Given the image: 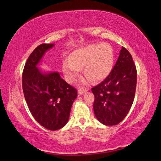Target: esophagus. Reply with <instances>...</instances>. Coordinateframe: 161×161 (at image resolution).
I'll return each mask as SVG.
<instances>
[{
	"label": "esophagus",
	"mask_w": 161,
	"mask_h": 161,
	"mask_svg": "<svg viewBox=\"0 0 161 161\" xmlns=\"http://www.w3.org/2000/svg\"><path fill=\"white\" fill-rule=\"evenodd\" d=\"M87 91H88V89L79 88V89H78V94H79V95H82V94H85V92H87Z\"/></svg>",
	"instance_id": "esophagus-1"
}]
</instances>
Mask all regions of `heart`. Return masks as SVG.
<instances>
[{
  "mask_svg": "<svg viewBox=\"0 0 161 161\" xmlns=\"http://www.w3.org/2000/svg\"><path fill=\"white\" fill-rule=\"evenodd\" d=\"M113 62L114 52L109 45L92 44L76 49L70 57L64 59L63 69L68 83L76 80L83 66L85 73L87 74L84 82L87 83L92 78L94 81H99L108 76Z\"/></svg>",
  "mask_w": 161,
  "mask_h": 161,
  "instance_id": "b5f03b06",
  "label": "heart"
}]
</instances>
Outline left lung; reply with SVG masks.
Returning a JSON list of instances; mask_svg holds the SVG:
<instances>
[{
    "label": "left lung",
    "mask_w": 161,
    "mask_h": 161,
    "mask_svg": "<svg viewBox=\"0 0 161 161\" xmlns=\"http://www.w3.org/2000/svg\"><path fill=\"white\" fill-rule=\"evenodd\" d=\"M137 71L131 53L120 49L115 65L105 79L92 89L95 100V116L105 125H116L122 121L133 104Z\"/></svg>",
    "instance_id": "left-lung-1"
}]
</instances>
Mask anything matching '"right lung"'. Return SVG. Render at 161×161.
I'll use <instances>...</instances> for the list:
<instances>
[{
    "mask_svg": "<svg viewBox=\"0 0 161 161\" xmlns=\"http://www.w3.org/2000/svg\"><path fill=\"white\" fill-rule=\"evenodd\" d=\"M54 44L38 45L28 57L23 71L25 98L32 116L45 128L61 129L68 122L77 90L60 78L58 72H42L37 65Z\"/></svg>",
    "mask_w": 161,
    "mask_h": 161,
    "instance_id": "obj_1",
    "label": "right lung"
}]
</instances>
